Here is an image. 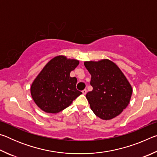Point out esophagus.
Here are the masks:
<instances>
[{
    "label": "esophagus",
    "instance_id": "esophagus-1",
    "mask_svg": "<svg viewBox=\"0 0 157 157\" xmlns=\"http://www.w3.org/2000/svg\"><path fill=\"white\" fill-rule=\"evenodd\" d=\"M86 93H87V90L86 89H84L83 91H82V94H83L84 95H86Z\"/></svg>",
    "mask_w": 157,
    "mask_h": 157
}]
</instances>
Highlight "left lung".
<instances>
[{
  "label": "left lung",
  "instance_id": "obj_1",
  "mask_svg": "<svg viewBox=\"0 0 157 157\" xmlns=\"http://www.w3.org/2000/svg\"><path fill=\"white\" fill-rule=\"evenodd\" d=\"M91 75V91L86 99L91 110L103 120H110L121 114L128 105L132 89L125 76L116 64L109 59L85 62Z\"/></svg>",
  "mask_w": 157,
  "mask_h": 157
}]
</instances>
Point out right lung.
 I'll return each instance as SVG.
<instances>
[{"label":"right lung","instance_id":"1","mask_svg":"<svg viewBox=\"0 0 157 157\" xmlns=\"http://www.w3.org/2000/svg\"><path fill=\"white\" fill-rule=\"evenodd\" d=\"M78 64L79 61L60 55L44 66L30 89L34 102L41 110L51 113L59 112L82 94L76 89L77 78L70 76Z\"/></svg>","mask_w":157,"mask_h":157}]
</instances>
